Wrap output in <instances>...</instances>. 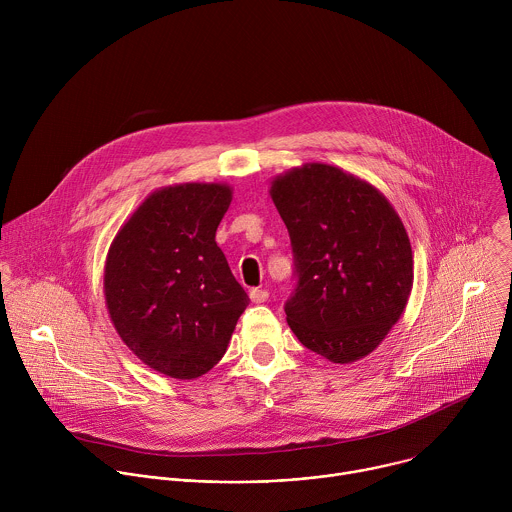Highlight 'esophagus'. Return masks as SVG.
<instances>
[{"mask_svg": "<svg viewBox=\"0 0 512 512\" xmlns=\"http://www.w3.org/2000/svg\"><path fill=\"white\" fill-rule=\"evenodd\" d=\"M249 298H251L253 304H263V302H267V298H269V291H267V289H261V287H253V289L249 291Z\"/></svg>", "mask_w": 512, "mask_h": 512, "instance_id": "34e87169", "label": "esophagus"}]
</instances>
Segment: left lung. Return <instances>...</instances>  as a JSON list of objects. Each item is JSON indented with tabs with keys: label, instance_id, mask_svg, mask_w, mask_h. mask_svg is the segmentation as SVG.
Here are the masks:
<instances>
[{
	"label": "left lung",
	"instance_id": "8db88e82",
	"mask_svg": "<svg viewBox=\"0 0 512 512\" xmlns=\"http://www.w3.org/2000/svg\"><path fill=\"white\" fill-rule=\"evenodd\" d=\"M269 196L296 257L298 287L285 302L291 332L338 364L377 350L413 287V251L393 204L322 162L275 176Z\"/></svg>",
	"mask_w": 512,
	"mask_h": 512
}]
</instances>
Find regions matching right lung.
Here are the masks:
<instances>
[{"label": "right lung", "mask_w": 512, "mask_h": 512, "mask_svg": "<svg viewBox=\"0 0 512 512\" xmlns=\"http://www.w3.org/2000/svg\"><path fill=\"white\" fill-rule=\"evenodd\" d=\"M231 200L225 182L164 186L133 210L109 247V318L125 346L170 379L208 373L249 306L214 241Z\"/></svg>", "instance_id": "right-lung-1"}]
</instances>
